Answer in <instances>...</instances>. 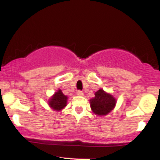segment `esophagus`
<instances>
[{"label":"esophagus","instance_id":"1","mask_svg":"<svg viewBox=\"0 0 160 160\" xmlns=\"http://www.w3.org/2000/svg\"><path fill=\"white\" fill-rule=\"evenodd\" d=\"M77 95H79V96H82V95H83V92H82V91H78V92H77Z\"/></svg>","mask_w":160,"mask_h":160}]
</instances>
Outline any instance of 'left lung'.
Segmentation results:
<instances>
[{
	"instance_id": "obj_1",
	"label": "left lung",
	"mask_w": 160,
	"mask_h": 160,
	"mask_svg": "<svg viewBox=\"0 0 160 160\" xmlns=\"http://www.w3.org/2000/svg\"><path fill=\"white\" fill-rule=\"evenodd\" d=\"M90 108L96 116H105L114 109L117 99L111 93L100 89L95 92V97L89 100Z\"/></svg>"
}]
</instances>
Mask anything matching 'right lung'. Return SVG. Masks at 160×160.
I'll use <instances>...</instances> for the list:
<instances>
[{
	"label": "right lung",
	"mask_w": 160,
	"mask_h": 160,
	"mask_svg": "<svg viewBox=\"0 0 160 160\" xmlns=\"http://www.w3.org/2000/svg\"><path fill=\"white\" fill-rule=\"evenodd\" d=\"M68 97L65 95L60 89L53 94L48 100V104L53 111H61L67 106Z\"/></svg>",
	"instance_id": "add662e5"
}]
</instances>
